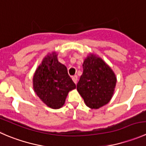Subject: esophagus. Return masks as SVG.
<instances>
[{"instance_id": "obj_1", "label": "esophagus", "mask_w": 146, "mask_h": 146, "mask_svg": "<svg viewBox=\"0 0 146 146\" xmlns=\"http://www.w3.org/2000/svg\"><path fill=\"white\" fill-rule=\"evenodd\" d=\"M72 79H73V82H74V83L76 84V83H77V81H78V76H73V77H72Z\"/></svg>"}]
</instances>
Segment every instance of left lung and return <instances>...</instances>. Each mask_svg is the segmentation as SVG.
Returning <instances> with one entry per match:
<instances>
[{
    "label": "left lung",
    "mask_w": 146,
    "mask_h": 146,
    "mask_svg": "<svg viewBox=\"0 0 146 146\" xmlns=\"http://www.w3.org/2000/svg\"><path fill=\"white\" fill-rule=\"evenodd\" d=\"M83 68L77 90L88 107L98 109L112 98L116 77L111 67L94 54L87 56L83 63Z\"/></svg>",
    "instance_id": "1"
}]
</instances>
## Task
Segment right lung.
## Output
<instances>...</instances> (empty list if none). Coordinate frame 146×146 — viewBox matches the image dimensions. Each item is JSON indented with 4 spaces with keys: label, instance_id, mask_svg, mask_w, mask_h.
Returning a JSON list of instances; mask_svg holds the SVG:
<instances>
[{
    "label": "right lung",
    "instance_id": "right-lung-1",
    "mask_svg": "<svg viewBox=\"0 0 146 146\" xmlns=\"http://www.w3.org/2000/svg\"><path fill=\"white\" fill-rule=\"evenodd\" d=\"M56 52L48 54L33 78L35 93L47 106L58 109L64 105L69 91L76 88L67 68L58 62Z\"/></svg>",
    "mask_w": 146,
    "mask_h": 146
}]
</instances>
